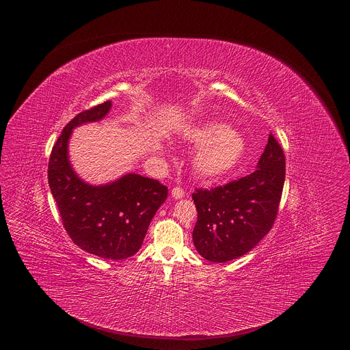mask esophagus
Returning a JSON list of instances; mask_svg holds the SVG:
<instances>
[{
	"label": "esophagus",
	"mask_w": 350,
	"mask_h": 350,
	"mask_svg": "<svg viewBox=\"0 0 350 350\" xmlns=\"http://www.w3.org/2000/svg\"><path fill=\"white\" fill-rule=\"evenodd\" d=\"M184 195H185V192H184V189L180 188V187H174V188L172 189V196H173L174 199H181Z\"/></svg>",
	"instance_id": "obj_1"
}]
</instances>
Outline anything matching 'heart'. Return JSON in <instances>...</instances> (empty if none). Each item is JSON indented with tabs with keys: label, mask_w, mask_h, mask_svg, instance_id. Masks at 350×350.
<instances>
[{
	"label": "heart",
	"mask_w": 350,
	"mask_h": 350,
	"mask_svg": "<svg viewBox=\"0 0 350 350\" xmlns=\"http://www.w3.org/2000/svg\"><path fill=\"white\" fill-rule=\"evenodd\" d=\"M181 138L199 146L192 159L195 173L205 180H219L231 174L246 154L245 138L219 122L188 126Z\"/></svg>",
	"instance_id": "heart-1"
}]
</instances>
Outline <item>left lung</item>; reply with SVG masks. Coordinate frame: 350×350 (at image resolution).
I'll use <instances>...</instances> for the list:
<instances>
[{"label":"left lung","instance_id":"8db88e82","mask_svg":"<svg viewBox=\"0 0 350 350\" xmlns=\"http://www.w3.org/2000/svg\"><path fill=\"white\" fill-rule=\"evenodd\" d=\"M284 180V151L270 134L254 173L223 187L196 189L192 239L198 254L224 263L252 251L274 224Z\"/></svg>","mask_w":350,"mask_h":350}]
</instances>
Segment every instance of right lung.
I'll return each instance as SVG.
<instances>
[{
	"instance_id": "right-lung-1",
	"label": "right lung",
	"mask_w": 350,
	"mask_h": 350,
	"mask_svg": "<svg viewBox=\"0 0 350 350\" xmlns=\"http://www.w3.org/2000/svg\"><path fill=\"white\" fill-rule=\"evenodd\" d=\"M111 108L112 101H107L79 113L65 126L49 157L48 184L72 241L98 258L122 260L138 252L149 223L166 201L167 187L135 173L101 185L77 176L69 161L72 133L103 120Z\"/></svg>"
}]
</instances>
